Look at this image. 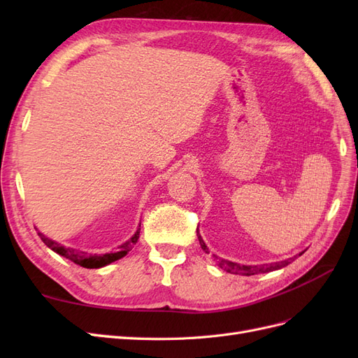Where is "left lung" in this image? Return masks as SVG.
Wrapping results in <instances>:
<instances>
[{"label":"left lung","mask_w":358,"mask_h":358,"mask_svg":"<svg viewBox=\"0 0 358 358\" xmlns=\"http://www.w3.org/2000/svg\"><path fill=\"white\" fill-rule=\"evenodd\" d=\"M197 236H199V241H200V245H201V249L204 252L209 251V248L206 246L204 241L201 239V236L197 230ZM305 252V251H303ZM301 252V254H303ZM299 254V255H301ZM216 262H218V266L221 268H224L225 272L229 273H233V275H243V276H251V275H257V273H267V272H273V270H279L285 266H288L292 259L294 258H289V259H284V262H278V263H270V264H262V266H245V264H239V263H233V262H229V259H224V258H220L213 255Z\"/></svg>","instance_id":"obj_1"}]
</instances>
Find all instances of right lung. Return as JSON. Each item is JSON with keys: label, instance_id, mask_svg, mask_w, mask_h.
<instances>
[{"label": "right lung", "instance_id": "obj_1", "mask_svg": "<svg viewBox=\"0 0 358 358\" xmlns=\"http://www.w3.org/2000/svg\"><path fill=\"white\" fill-rule=\"evenodd\" d=\"M38 236L43 241V243H45L48 248H50L53 252H57L61 257L70 259V262L79 264L82 267H86V268H100V267H104L107 264L116 262V259H121L122 257H125L129 251H131L133 246L137 243L138 237H140V224H138V229L136 230V233L129 237L127 242L119 245L115 252H106V254H88L83 251H78V249L70 248V246L67 248L55 241L49 239V237H46L40 231H38Z\"/></svg>", "mask_w": 358, "mask_h": 358}]
</instances>
